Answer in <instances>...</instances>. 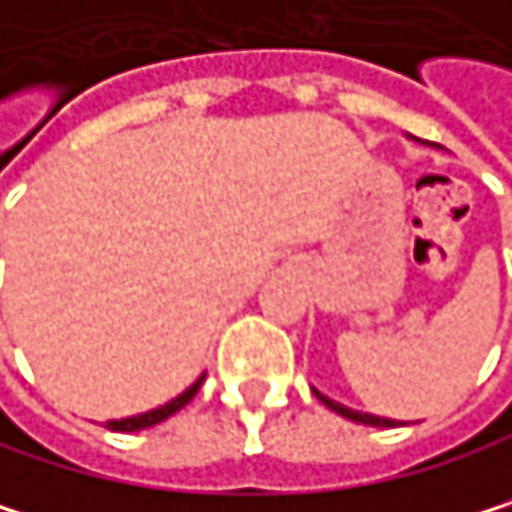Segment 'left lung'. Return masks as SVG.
Wrapping results in <instances>:
<instances>
[{"label": "left lung", "instance_id": "8db88e82", "mask_svg": "<svg viewBox=\"0 0 512 512\" xmlns=\"http://www.w3.org/2000/svg\"><path fill=\"white\" fill-rule=\"evenodd\" d=\"M314 397H317L323 406H329L332 412H339L342 418H351V421H357V424H372V427H400V424H403V421H394V418H378V415H369V412L348 409V406H342V403H336V400H329V397L320 394V391H314Z\"/></svg>", "mask_w": 512, "mask_h": 512}]
</instances>
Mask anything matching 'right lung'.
I'll use <instances>...</instances> for the list:
<instances>
[{
	"mask_svg": "<svg viewBox=\"0 0 512 512\" xmlns=\"http://www.w3.org/2000/svg\"><path fill=\"white\" fill-rule=\"evenodd\" d=\"M204 385V375L198 381H192V385L180 394V397H173L170 403L158 406V409H149L143 415H131V418H121V421H106L109 430H124V433H134V430H143V427H152V424H161L164 418H170L173 412H180L186 403H192V397L198 394V388Z\"/></svg>",
	"mask_w": 512,
	"mask_h": 512,
	"instance_id": "1",
	"label": "right lung"
}]
</instances>
